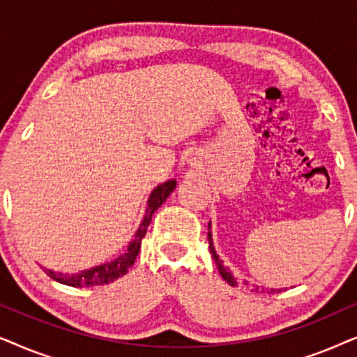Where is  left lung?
<instances>
[{
	"instance_id": "1",
	"label": "left lung",
	"mask_w": 357,
	"mask_h": 357,
	"mask_svg": "<svg viewBox=\"0 0 357 357\" xmlns=\"http://www.w3.org/2000/svg\"><path fill=\"white\" fill-rule=\"evenodd\" d=\"M208 241H209V252H211V255H213V258H214V261H216V266H218V270H219V273H221V276H222V280L226 281V282H229V284L231 286H237L238 284V281L236 280V278H234L232 275H231V271H229V268H226L222 265V260H219V257H218V253H216V250H214V245H213V238H211V232H208ZM247 284V282H245ZM252 291H255V292H268V294H275V292H280V289H260V287H253Z\"/></svg>"
}]
</instances>
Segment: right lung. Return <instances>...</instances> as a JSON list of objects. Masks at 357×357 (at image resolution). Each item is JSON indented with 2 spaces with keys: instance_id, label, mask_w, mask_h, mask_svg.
<instances>
[{
  "instance_id": "obj_1",
  "label": "right lung",
  "mask_w": 357,
  "mask_h": 357,
  "mask_svg": "<svg viewBox=\"0 0 357 357\" xmlns=\"http://www.w3.org/2000/svg\"><path fill=\"white\" fill-rule=\"evenodd\" d=\"M175 188V180H169L162 185H159L158 188L151 193V197L148 199V209H146L144 219L143 222L139 224L138 232L135 234L133 242L128 245V250H126L123 255L116 258V260L110 261V263H104V265L91 268V270L76 273V275H63V273H55L50 270H43L47 273L52 280H55L61 284H68L73 287H89V286H102V284H109V282L119 280V278L125 276L128 273L130 266H133V263L138 257L139 248H141V242L146 236V231H148V226L151 222V218L155 209H158L160 204H162L170 193L174 192Z\"/></svg>"
}]
</instances>
